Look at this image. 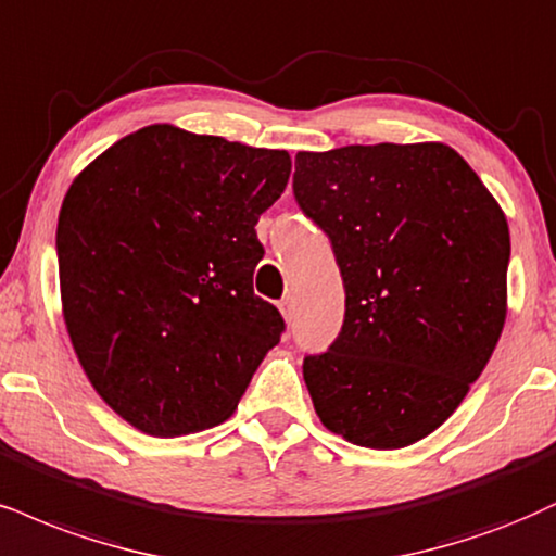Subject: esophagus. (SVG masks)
I'll use <instances>...</instances> for the list:
<instances>
[{
	"label": "esophagus",
	"mask_w": 556,
	"mask_h": 556,
	"mask_svg": "<svg viewBox=\"0 0 556 556\" xmlns=\"http://www.w3.org/2000/svg\"><path fill=\"white\" fill-rule=\"evenodd\" d=\"M278 309H280V314H283L286 321H293V317H296V301H293V296H286L278 304Z\"/></svg>",
	"instance_id": "1"
}]
</instances>
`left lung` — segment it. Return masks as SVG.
<instances>
[{
  "label": "left lung",
  "instance_id": "8db88e82",
  "mask_svg": "<svg viewBox=\"0 0 556 556\" xmlns=\"http://www.w3.org/2000/svg\"><path fill=\"white\" fill-rule=\"evenodd\" d=\"M293 195L330 237L345 321L304 361L321 425L394 451L456 413L508 317V218L441 141L299 152Z\"/></svg>",
  "mask_w": 556,
  "mask_h": 556
}]
</instances>
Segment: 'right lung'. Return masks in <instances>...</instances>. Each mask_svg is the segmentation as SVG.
I'll list each match as a JSON object with an SVG mask.
<instances>
[{
    "instance_id": "add662e5",
    "label": "right lung",
    "mask_w": 556,
    "mask_h": 556,
    "mask_svg": "<svg viewBox=\"0 0 556 556\" xmlns=\"http://www.w3.org/2000/svg\"><path fill=\"white\" fill-rule=\"evenodd\" d=\"M291 156L154 123L68 185L56 247L68 340L102 402L154 438L235 415L283 319L255 296V224Z\"/></svg>"
}]
</instances>
